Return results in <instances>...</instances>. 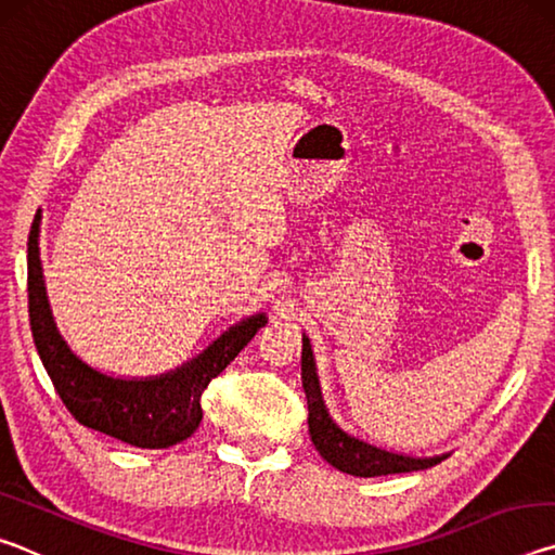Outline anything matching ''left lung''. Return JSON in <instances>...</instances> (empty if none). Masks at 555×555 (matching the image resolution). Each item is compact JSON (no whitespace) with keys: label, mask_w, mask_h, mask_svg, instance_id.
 I'll list each match as a JSON object with an SVG mask.
<instances>
[{"label":"left lung","mask_w":555,"mask_h":555,"mask_svg":"<svg viewBox=\"0 0 555 555\" xmlns=\"http://www.w3.org/2000/svg\"><path fill=\"white\" fill-rule=\"evenodd\" d=\"M300 379H304V391L308 399V430L318 453H321L333 467L343 469L354 477H379V475H397L413 473V469H426L438 465L446 455L436 457H411L382 450L377 446L364 443L335 424L331 413L325 409L321 382H318L315 360L311 350V340L304 335V350H300Z\"/></svg>","instance_id":"1"}]
</instances>
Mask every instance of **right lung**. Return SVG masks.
I'll use <instances>...</instances> for the list:
<instances>
[{
  "label": "right lung",
  "mask_w": 555,
  "mask_h": 555,
  "mask_svg": "<svg viewBox=\"0 0 555 555\" xmlns=\"http://www.w3.org/2000/svg\"><path fill=\"white\" fill-rule=\"evenodd\" d=\"M29 321L43 367L78 424L134 448H168L195 434L203 421V391L259 327L267 325V315L257 313L232 325L208 350L173 372L146 379L109 377L82 362L55 327L46 296L36 222L29 237Z\"/></svg>",
  "instance_id": "right-lung-1"
}]
</instances>
